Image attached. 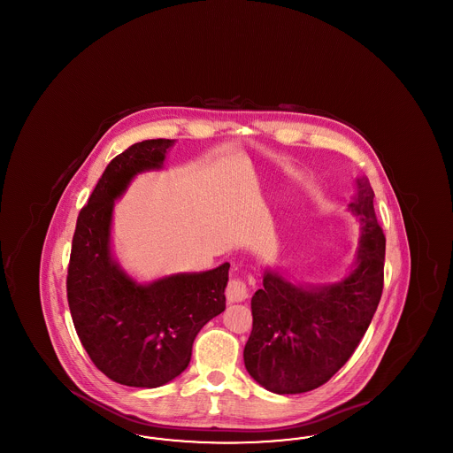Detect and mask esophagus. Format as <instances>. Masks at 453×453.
I'll return each instance as SVG.
<instances>
[{"instance_id": "obj_1", "label": "esophagus", "mask_w": 453, "mask_h": 453, "mask_svg": "<svg viewBox=\"0 0 453 453\" xmlns=\"http://www.w3.org/2000/svg\"><path fill=\"white\" fill-rule=\"evenodd\" d=\"M226 297L227 302H242L246 301L248 297V287L242 280H231L227 283V288H226Z\"/></svg>"}]
</instances>
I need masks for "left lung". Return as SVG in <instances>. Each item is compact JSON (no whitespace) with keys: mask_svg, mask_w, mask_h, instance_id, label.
I'll use <instances>...</instances> for the list:
<instances>
[{"mask_svg":"<svg viewBox=\"0 0 453 453\" xmlns=\"http://www.w3.org/2000/svg\"><path fill=\"white\" fill-rule=\"evenodd\" d=\"M348 211L360 226L353 266L334 283H294L266 268L251 299L253 331L244 365L261 388L301 394L326 384L364 338L384 288L386 236L373 211V190L357 178Z\"/></svg>","mask_w":453,"mask_h":453,"instance_id":"left-lung-1","label":"left lung"}]
</instances>
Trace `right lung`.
<instances>
[{
	"instance_id": "obj_1",
	"label": "right lung",
	"mask_w": 453,
	"mask_h": 453,
	"mask_svg": "<svg viewBox=\"0 0 453 453\" xmlns=\"http://www.w3.org/2000/svg\"><path fill=\"white\" fill-rule=\"evenodd\" d=\"M172 139L142 141L113 157L81 209L67 268V302L91 362L129 388H161L192 358L198 331L226 309L229 263L137 281L111 251L115 200L130 181L165 168Z\"/></svg>"
}]
</instances>
